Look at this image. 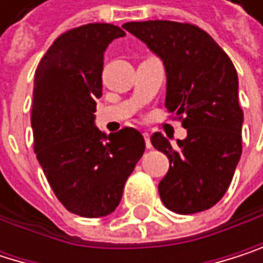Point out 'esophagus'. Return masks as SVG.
<instances>
[{
	"label": "esophagus",
	"mask_w": 263,
	"mask_h": 263,
	"mask_svg": "<svg viewBox=\"0 0 263 263\" xmlns=\"http://www.w3.org/2000/svg\"><path fill=\"white\" fill-rule=\"evenodd\" d=\"M144 139H145V147L150 148L152 147V142H150V135L148 133H144Z\"/></svg>",
	"instance_id": "34e87169"
}]
</instances>
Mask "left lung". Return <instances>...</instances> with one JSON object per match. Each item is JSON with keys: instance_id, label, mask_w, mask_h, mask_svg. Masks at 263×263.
I'll return each instance as SVG.
<instances>
[{"instance_id": "1", "label": "left lung", "mask_w": 263, "mask_h": 263, "mask_svg": "<svg viewBox=\"0 0 263 263\" xmlns=\"http://www.w3.org/2000/svg\"><path fill=\"white\" fill-rule=\"evenodd\" d=\"M164 65L166 108L183 116L187 136L177 145L161 133L153 147L172 162L158 186L167 209L195 214L212 208L228 191L242 155L243 111L239 105L237 71L211 35L177 21L122 24Z\"/></svg>"}]
</instances>
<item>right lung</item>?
Instances as JSON below:
<instances>
[{
	"label": "right lung",
	"instance_id": "add662e5",
	"mask_svg": "<svg viewBox=\"0 0 263 263\" xmlns=\"http://www.w3.org/2000/svg\"><path fill=\"white\" fill-rule=\"evenodd\" d=\"M125 35L113 24L92 23L60 35L34 77L32 130L40 166L60 203L88 218L111 214L145 142L135 128L107 135L96 127L102 96L104 54Z\"/></svg>",
	"mask_w": 263,
	"mask_h": 263
}]
</instances>
